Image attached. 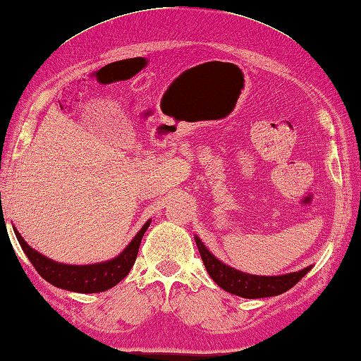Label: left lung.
I'll return each mask as SVG.
<instances>
[{"label":"left lung","instance_id":"8db88e82","mask_svg":"<svg viewBox=\"0 0 361 361\" xmlns=\"http://www.w3.org/2000/svg\"><path fill=\"white\" fill-rule=\"evenodd\" d=\"M197 241L201 260H203L207 273L217 283L228 293L243 296V298H268V296L281 295L292 288L295 283H298L305 277L311 267L298 271V273H290L283 276H254L241 273L231 267H226L222 262H219L209 250L204 247L198 236H195Z\"/></svg>","mask_w":361,"mask_h":361}]
</instances>
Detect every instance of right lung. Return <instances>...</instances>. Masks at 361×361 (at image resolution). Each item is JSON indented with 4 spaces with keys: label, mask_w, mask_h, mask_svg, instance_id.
Here are the masks:
<instances>
[{
    "label": "right lung",
    "mask_w": 361,
    "mask_h": 361,
    "mask_svg": "<svg viewBox=\"0 0 361 361\" xmlns=\"http://www.w3.org/2000/svg\"><path fill=\"white\" fill-rule=\"evenodd\" d=\"M150 220L145 222L141 231L133 238V241L126 245V249L120 254L117 258L111 262L97 263V264H85V267H73V264H61L56 263L50 258H46L41 254H37L35 249L23 241V238L18 235V231L14 230L16 236L20 243L25 255L33 264L35 269L52 286L69 290V292L78 293H98L109 290L114 286L126 277L130 269L136 262L139 245H141V239L144 236L145 230L149 228Z\"/></svg>",
    "instance_id": "right-lung-1"
}]
</instances>
